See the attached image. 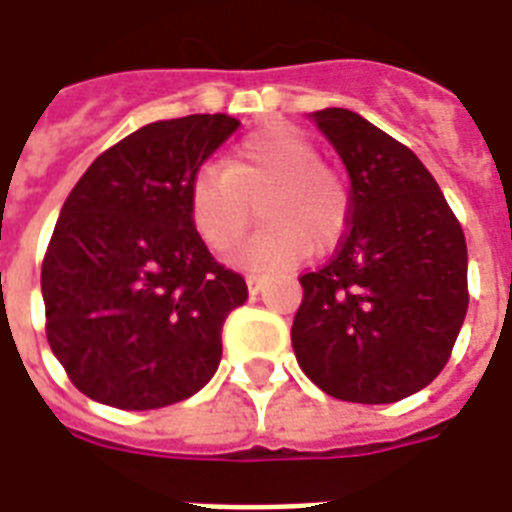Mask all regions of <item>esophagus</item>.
Returning <instances> with one entry per match:
<instances>
[{
  "instance_id": "34e87169",
  "label": "esophagus",
  "mask_w": 512,
  "mask_h": 512,
  "mask_svg": "<svg viewBox=\"0 0 512 512\" xmlns=\"http://www.w3.org/2000/svg\"><path fill=\"white\" fill-rule=\"evenodd\" d=\"M246 288H249V293H252V296H257L260 290L266 288V279L255 277V274H249V277H246Z\"/></svg>"
}]
</instances>
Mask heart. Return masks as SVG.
<instances>
[{
	"label": "heart",
	"mask_w": 512,
	"mask_h": 512,
	"mask_svg": "<svg viewBox=\"0 0 512 512\" xmlns=\"http://www.w3.org/2000/svg\"><path fill=\"white\" fill-rule=\"evenodd\" d=\"M191 222L219 252L233 249L255 219L266 227L238 249L246 271L274 274L326 252L343 235L351 213L348 191L310 136L293 126H266L244 136L227 167L208 164L191 180Z\"/></svg>",
	"instance_id": "obj_1"
}]
</instances>
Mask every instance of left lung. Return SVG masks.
I'll return each instance as SVG.
<instances>
[{"label":"left lung","instance_id":"1","mask_svg":"<svg viewBox=\"0 0 512 512\" xmlns=\"http://www.w3.org/2000/svg\"><path fill=\"white\" fill-rule=\"evenodd\" d=\"M310 120L348 169L351 222L337 255L299 279L293 351L326 395L395 403L450 359L469 307L466 238L406 145L351 109Z\"/></svg>","mask_w":512,"mask_h":512}]
</instances>
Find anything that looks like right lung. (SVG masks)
<instances>
[{"instance_id":"right-lung-1","label":"right lung","mask_w":512,"mask_h":512,"mask_svg":"<svg viewBox=\"0 0 512 512\" xmlns=\"http://www.w3.org/2000/svg\"><path fill=\"white\" fill-rule=\"evenodd\" d=\"M238 126L227 115L142 126L95 158L62 205L40 274L46 337L90 400L164 408L216 373L246 282L213 260L189 194Z\"/></svg>"}]
</instances>
